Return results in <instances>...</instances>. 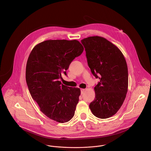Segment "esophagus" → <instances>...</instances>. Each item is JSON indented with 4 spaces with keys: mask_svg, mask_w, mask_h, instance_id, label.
Instances as JSON below:
<instances>
[{
    "mask_svg": "<svg viewBox=\"0 0 151 151\" xmlns=\"http://www.w3.org/2000/svg\"><path fill=\"white\" fill-rule=\"evenodd\" d=\"M85 90H86V89H84V88H82L81 89V94H83L84 92L85 91Z\"/></svg>",
    "mask_w": 151,
    "mask_h": 151,
    "instance_id": "1",
    "label": "esophagus"
}]
</instances>
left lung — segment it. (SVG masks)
<instances>
[{
    "label": "left lung",
    "mask_w": 151,
    "mask_h": 151,
    "mask_svg": "<svg viewBox=\"0 0 151 151\" xmlns=\"http://www.w3.org/2000/svg\"><path fill=\"white\" fill-rule=\"evenodd\" d=\"M87 64L93 75L100 79L95 87L96 97L89 105L93 114L101 119L116 114L128 90V69L123 54L115 45L101 36L81 40Z\"/></svg>",
    "instance_id": "1"
}]
</instances>
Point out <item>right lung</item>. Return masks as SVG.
Wrapping results in <instances>:
<instances>
[{
	"mask_svg": "<svg viewBox=\"0 0 151 151\" xmlns=\"http://www.w3.org/2000/svg\"><path fill=\"white\" fill-rule=\"evenodd\" d=\"M83 50L76 40H48L36 45L28 57L25 77L30 94L42 112L57 122H67L75 115L81 90L59 79Z\"/></svg>",
	"mask_w": 151,
	"mask_h": 151,
	"instance_id": "right-lung-1",
	"label": "right lung"
}]
</instances>
